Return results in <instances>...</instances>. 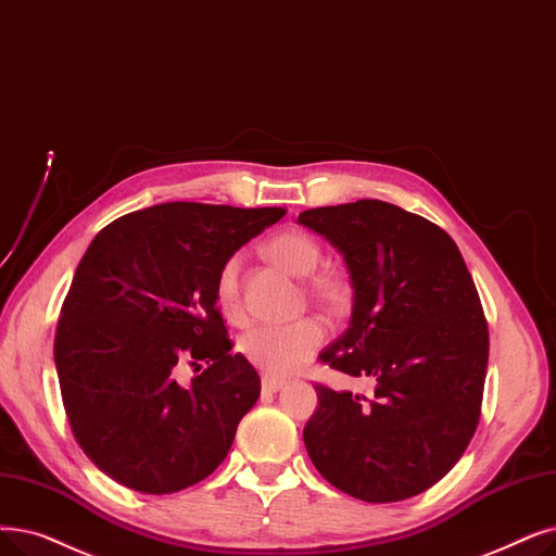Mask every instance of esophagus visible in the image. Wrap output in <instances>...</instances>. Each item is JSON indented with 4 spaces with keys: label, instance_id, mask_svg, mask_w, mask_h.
<instances>
[{
    "label": "esophagus",
    "instance_id": "34e87169",
    "mask_svg": "<svg viewBox=\"0 0 556 556\" xmlns=\"http://www.w3.org/2000/svg\"><path fill=\"white\" fill-rule=\"evenodd\" d=\"M261 386H263V391H265V393H277V391H281V389H283L286 381H283V379H275V377H268V375H265V377L261 379Z\"/></svg>",
    "mask_w": 556,
    "mask_h": 556
}]
</instances>
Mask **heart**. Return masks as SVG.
<instances>
[{
    "instance_id": "1",
    "label": "heart",
    "mask_w": 556,
    "mask_h": 556,
    "mask_svg": "<svg viewBox=\"0 0 556 556\" xmlns=\"http://www.w3.org/2000/svg\"><path fill=\"white\" fill-rule=\"evenodd\" d=\"M265 250L283 270L298 277L316 273L323 258L318 240L300 229L275 233ZM240 268H243V254H233L223 263L218 279H215V302L231 323H245V306L243 298H240ZM308 293L325 304L341 306L350 298V286L343 277L323 273L311 279ZM325 338V320L318 316H306L288 325L254 327L240 338L238 348L240 354L265 375L288 377L306 366V361L323 348Z\"/></svg>"
}]
</instances>
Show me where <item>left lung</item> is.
Listing matches in <instances>:
<instances>
[{"label": "left lung", "mask_w": 556, "mask_h": 556, "mask_svg": "<svg viewBox=\"0 0 556 556\" xmlns=\"http://www.w3.org/2000/svg\"><path fill=\"white\" fill-rule=\"evenodd\" d=\"M298 223L343 254L352 283L350 327L318 358L375 389L316 383L306 452L352 497H414L452 470L479 422L489 327L466 261L439 225L389 202L308 208Z\"/></svg>", "instance_id": "obj_1"}]
</instances>
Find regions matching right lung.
Masks as SVG:
<instances>
[{
    "instance_id": "add662e5",
    "label": "right lung",
    "mask_w": 556,
    "mask_h": 556,
    "mask_svg": "<svg viewBox=\"0 0 556 556\" xmlns=\"http://www.w3.org/2000/svg\"><path fill=\"white\" fill-rule=\"evenodd\" d=\"M283 208L167 202L106 225L77 265L54 361L77 443L131 491L165 495L218 468L261 393L215 302L223 263ZM207 368L188 387L178 368Z\"/></svg>"
}]
</instances>
